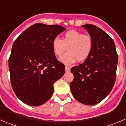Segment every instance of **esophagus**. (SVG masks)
<instances>
[{
	"mask_svg": "<svg viewBox=\"0 0 126 126\" xmlns=\"http://www.w3.org/2000/svg\"><path fill=\"white\" fill-rule=\"evenodd\" d=\"M65 71H66V72H69V71H70V67H67V66H65Z\"/></svg>",
	"mask_w": 126,
	"mask_h": 126,
	"instance_id": "esophagus-1",
	"label": "esophagus"
}]
</instances>
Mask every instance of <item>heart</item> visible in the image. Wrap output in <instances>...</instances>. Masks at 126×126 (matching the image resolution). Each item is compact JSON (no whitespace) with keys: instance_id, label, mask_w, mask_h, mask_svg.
Wrapping results in <instances>:
<instances>
[{"instance_id":"obj_1","label":"heart","mask_w":126,"mask_h":126,"mask_svg":"<svg viewBox=\"0 0 126 126\" xmlns=\"http://www.w3.org/2000/svg\"><path fill=\"white\" fill-rule=\"evenodd\" d=\"M53 52L59 57L66 49L68 52L60 57L59 60L65 65H71L77 60L83 62L92 53L93 41L91 36L76 30H70L64 34L62 40L55 37L52 41Z\"/></svg>"}]
</instances>
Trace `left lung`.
<instances>
[{"label":"left lung","mask_w":126,"mask_h":126,"mask_svg":"<svg viewBox=\"0 0 126 126\" xmlns=\"http://www.w3.org/2000/svg\"><path fill=\"white\" fill-rule=\"evenodd\" d=\"M93 41L90 56L83 63L72 67L74 79L70 83L76 100L88 105L102 101L112 90L116 79L118 55L112 38L93 24H85Z\"/></svg>","instance_id":"left-lung-1"}]
</instances>
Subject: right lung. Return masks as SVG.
<instances>
[{
	"mask_svg": "<svg viewBox=\"0 0 126 126\" xmlns=\"http://www.w3.org/2000/svg\"><path fill=\"white\" fill-rule=\"evenodd\" d=\"M66 29L60 25L36 23L13 43L9 59L11 83L20 100L30 106L45 103L53 93V83L65 73L57 59L52 41Z\"/></svg>",
	"mask_w": 126,
	"mask_h": 126,
	"instance_id": "1",
	"label": "right lung"
}]
</instances>
